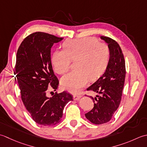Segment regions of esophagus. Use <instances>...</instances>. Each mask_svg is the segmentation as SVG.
I'll return each mask as SVG.
<instances>
[{
  "label": "esophagus",
  "instance_id": "obj_1",
  "mask_svg": "<svg viewBox=\"0 0 147 147\" xmlns=\"http://www.w3.org/2000/svg\"><path fill=\"white\" fill-rule=\"evenodd\" d=\"M74 100H79V99L81 98V95H79V94H74Z\"/></svg>",
  "mask_w": 147,
  "mask_h": 147
}]
</instances>
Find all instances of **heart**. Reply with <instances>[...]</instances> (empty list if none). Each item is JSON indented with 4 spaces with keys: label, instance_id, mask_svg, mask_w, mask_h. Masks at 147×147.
<instances>
[{
    "label": "heart",
    "instance_id": "obj_1",
    "mask_svg": "<svg viewBox=\"0 0 147 147\" xmlns=\"http://www.w3.org/2000/svg\"><path fill=\"white\" fill-rule=\"evenodd\" d=\"M107 45L97 38L87 37L68 39L64 43V49L56 50L51 57L54 70L63 75L70 69L71 59H75L76 69L61 79L62 88L70 92H77L88 84L89 79L95 80L105 69L109 59Z\"/></svg>",
    "mask_w": 147,
    "mask_h": 147
}]
</instances>
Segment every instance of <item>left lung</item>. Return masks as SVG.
Instances as JSON below:
<instances>
[{"mask_svg":"<svg viewBox=\"0 0 147 147\" xmlns=\"http://www.w3.org/2000/svg\"><path fill=\"white\" fill-rule=\"evenodd\" d=\"M101 38L108 44L109 61L104 74L87 88L98 94L94 98L90 96L94 107L85 114L94 124L107 123L112 119L121 103L125 77V60L121 47L111 38L101 36Z\"/></svg>","mask_w":147,"mask_h":147,"instance_id":"left-lung-1","label":"left lung"}]
</instances>
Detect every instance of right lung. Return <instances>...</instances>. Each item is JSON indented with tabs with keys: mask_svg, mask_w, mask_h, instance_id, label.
<instances>
[{
	"mask_svg": "<svg viewBox=\"0 0 147 147\" xmlns=\"http://www.w3.org/2000/svg\"><path fill=\"white\" fill-rule=\"evenodd\" d=\"M63 38L37 32L27 36L16 54L15 74L21 98L33 120L38 124L51 126L58 124L65 106L72 101V95L63 91L47 96L49 86L56 91L59 80L54 73L51 49Z\"/></svg>",
	"mask_w": 147,
	"mask_h": 147,
	"instance_id": "right-lung-1",
	"label": "right lung"
}]
</instances>
